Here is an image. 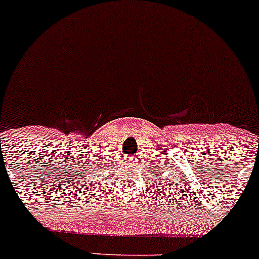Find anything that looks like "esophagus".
<instances>
[{
	"mask_svg": "<svg viewBox=\"0 0 259 259\" xmlns=\"http://www.w3.org/2000/svg\"><path fill=\"white\" fill-rule=\"evenodd\" d=\"M127 164H130V165L137 164V159H136V158H130V159H127Z\"/></svg>",
	"mask_w": 259,
	"mask_h": 259,
	"instance_id": "34e87169",
	"label": "esophagus"
}]
</instances>
